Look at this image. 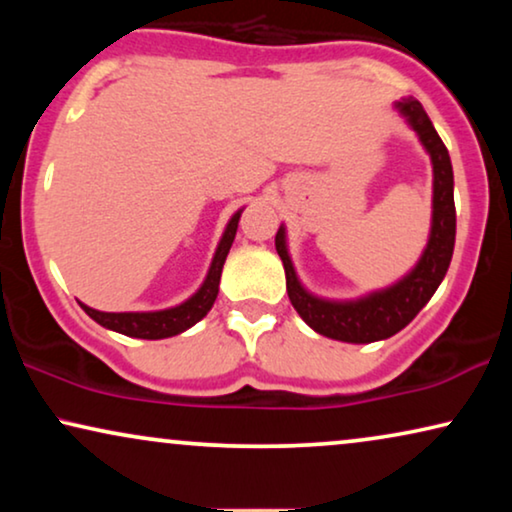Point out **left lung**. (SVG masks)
Listing matches in <instances>:
<instances>
[{"mask_svg": "<svg viewBox=\"0 0 512 512\" xmlns=\"http://www.w3.org/2000/svg\"><path fill=\"white\" fill-rule=\"evenodd\" d=\"M398 111L408 118L412 130L422 139L424 149L429 151L433 163V223L431 237L415 270L401 282L384 291H375L352 303H331V300L314 298L300 286L296 270L286 251L284 228L277 230L275 247L284 263L286 291L291 305L303 317V321L326 338L342 342H375L391 338L417 317L419 310L429 303L433 293L443 282L450 268L454 251V233H457V212H454V177L450 153L443 139L426 116V111L417 100H401Z\"/></svg>", "mask_w": 512, "mask_h": 512, "instance_id": "1", "label": "left lung"}]
</instances>
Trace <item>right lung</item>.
Instances as JSON below:
<instances>
[{
    "label": "right lung",
    "instance_id": "1",
    "mask_svg": "<svg viewBox=\"0 0 512 512\" xmlns=\"http://www.w3.org/2000/svg\"><path fill=\"white\" fill-rule=\"evenodd\" d=\"M240 214L242 212H237L233 219L228 221L226 233H223L219 249H216L212 268L207 272L205 284H202L200 291L188 298L186 303L172 307V310H160V312H100L81 303L83 312H86L90 319H95L100 326L109 328V331L130 335V338L160 340V338H172V335L177 333H184L186 328L198 324V321L212 310L214 300L219 296L221 270H223V263H226L230 247H233Z\"/></svg>",
    "mask_w": 512,
    "mask_h": 512
}]
</instances>
